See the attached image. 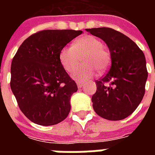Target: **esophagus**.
I'll return each instance as SVG.
<instances>
[{
	"label": "esophagus",
	"mask_w": 155,
	"mask_h": 155,
	"mask_svg": "<svg viewBox=\"0 0 155 155\" xmlns=\"http://www.w3.org/2000/svg\"><path fill=\"white\" fill-rule=\"evenodd\" d=\"M76 84H77V86H78V87H79V88L82 87L83 85H84V83L80 82V81H77V82H76Z\"/></svg>",
	"instance_id": "34e87169"
}]
</instances>
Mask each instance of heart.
<instances>
[{
  "label": "heart",
  "mask_w": 155,
  "mask_h": 155,
  "mask_svg": "<svg viewBox=\"0 0 155 155\" xmlns=\"http://www.w3.org/2000/svg\"><path fill=\"white\" fill-rule=\"evenodd\" d=\"M84 58V65L78 68L72 74L76 80H87L92 77L97 69L103 71L108 68L110 54L103 48V43L92 35H85L75 40L72 46L64 47L59 53L62 67L68 72H71L80 65Z\"/></svg>",
  "instance_id": "b5f03b06"
}]
</instances>
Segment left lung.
I'll list each match as a JSON object with an SVG mask.
<instances>
[{
    "instance_id": "left-lung-1",
    "label": "left lung",
    "mask_w": 155,
    "mask_h": 155,
    "mask_svg": "<svg viewBox=\"0 0 155 155\" xmlns=\"http://www.w3.org/2000/svg\"><path fill=\"white\" fill-rule=\"evenodd\" d=\"M86 31L105 42L111 57L108 71L96 81L92 107L107 120L125 119L134 113L144 97L148 77L144 53L130 38L113 29L92 28Z\"/></svg>"
}]
</instances>
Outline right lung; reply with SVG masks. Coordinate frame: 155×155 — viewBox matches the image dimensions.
Segmentation results:
<instances>
[{
	"label": "right lung",
	"mask_w": 155,
	"mask_h": 155,
	"mask_svg": "<svg viewBox=\"0 0 155 155\" xmlns=\"http://www.w3.org/2000/svg\"><path fill=\"white\" fill-rule=\"evenodd\" d=\"M82 30H47L22 42L11 64L10 87L18 106L32 122L53 125L71 110L77 85L63 69L60 51Z\"/></svg>",
	"instance_id": "right-lung-1"
}]
</instances>
